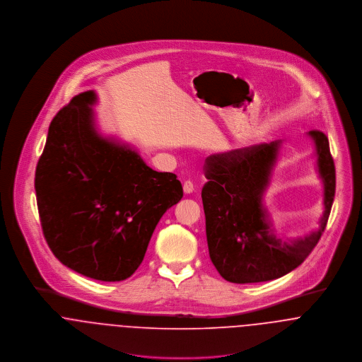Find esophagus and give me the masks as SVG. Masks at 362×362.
I'll return each instance as SVG.
<instances>
[{"mask_svg": "<svg viewBox=\"0 0 362 362\" xmlns=\"http://www.w3.org/2000/svg\"><path fill=\"white\" fill-rule=\"evenodd\" d=\"M183 192H185L186 194H192V193L194 192V185H193L190 180H186V182L183 183Z\"/></svg>", "mask_w": 362, "mask_h": 362, "instance_id": "1", "label": "esophagus"}]
</instances>
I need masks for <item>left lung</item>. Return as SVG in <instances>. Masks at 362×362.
Returning <instances> with one entry per match:
<instances>
[{
    "label": "left lung",
    "instance_id": "1",
    "mask_svg": "<svg viewBox=\"0 0 362 362\" xmlns=\"http://www.w3.org/2000/svg\"><path fill=\"white\" fill-rule=\"evenodd\" d=\"M314 141L323 186L320 228L304 236H278L264 196L281 154V140L208 157L201 197L209 258L232 283L274 281L301 265L321 239L334 200L336 170L329 140L318 130Z\"/></svg>",
    "mask_w": 362,
    "mask_h": 362
}]
</instances>
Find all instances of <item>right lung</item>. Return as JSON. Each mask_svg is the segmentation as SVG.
<instances>
[{"instance_id": "obj_1", "label": "right lung", "mask_w": 362, "mask_h": 362, "mask_svg": "<svg viewBox=\"0 0 362 362\" xmlns=\"http://www.w3.org/2000/svg\"><path fill=\"white\" fill-rule=\"evenodd\" d=\"M95 91L75 95L51 122L36 168L41 228L54 255L83 276L119 281L140 267L162 215L183 197L175 173L105 136Z\"/></svg>"}]
</instances>
